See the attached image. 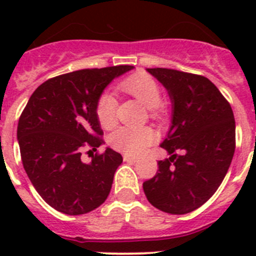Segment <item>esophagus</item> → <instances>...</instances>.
Returning <instances> with one entry per match:
<instances>
[{"mask_svg":"<svg viewBox=\"0 0 256 256\" xmlns=\"http://www.w3.org/2000/svg\"><path fill=\"white\" fill-rule=\"evenodd\" d=\"M123 159H124V162H138V158H134V156H130V155H124Z\"/></svg>","mask_w":256,"mask_h":256,"instance_id":"34e87169","label":"esophagus"}]
</instances>
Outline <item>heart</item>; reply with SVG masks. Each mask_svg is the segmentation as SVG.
<instances>
[{
	"instance_id": "1",
	"label": "heart",
	"mask_w": 256,
	"mask_h": 256,
	"mask_svg": "<svg viewBox=\"0 0 256 256\" xmlns=\"http://www.w3.org/2000/svg\"><path fill=\"white\" fill-rule=\"evenodd\" d=\"M118 88L126 94H130L144 104L148 108L152 118H159L162 115V91L155 79L144 73H136L126 76L122 80ZM118 101L112 94L104 92L96 105V115L101 126L110 130L116 124ZM155 138V133L148 126H120L115 130L108 142L118 151L126 152L128 155H138Z\"/></svg>"
}]
</instances>
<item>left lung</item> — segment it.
I'll list each match as a JSON object with an SVG mask.
<instances>
[{
  "label": "left lung",
  "mask_w": 256,
  "mask_h": 256,
  "mask_svg": "<svg viewBox=\"0 0 256 256\" xmlns=\"http://www.w3.org/2000/svg\"><path fill=\"white\" fill-rule=\"evenodd\" d=\"M148 72L168 91L172 126L160 144L170 156L144 182V195L162 212L187 214L205 204L227 174L236 148L234 112L205 76L165 68Z\"/></svg>",
  "instance_id": "1"
}]
</instances>
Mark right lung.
<instances>
[{
	"label": "right lung",
	"mask_w": 256,
	"mask_h": 256,
	"mask_svg": "<svg viewBox=\"0 0 256 256\" xmlns=\"http://www.w3.org/2000/svg\"><path fill=\"white\" fill-rule=\"evenodd\" d=\"M132 69L119 65L55 76L33 92L22 110L18 124L22 166L40 198L58 212L80 216L108 198L122 155L106 148L91 162L80 156L84 148L96 151L104 144L98 97L112 79Z\"/></svg>",
	"instance_id": "add662e5"
}]
</instances>
